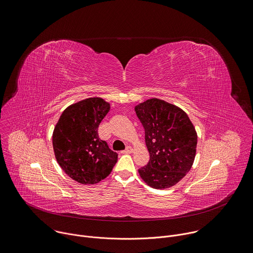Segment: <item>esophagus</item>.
I'll return each mask as SVG.
<instances>
[{"instance_id":"1","label":"esophagus","mask_w":253,"mask_h":253,"mask_svg":"<svg viewBox=\"0 0 253 253\" xmlns=\"http://www.w3.org/2000/svg\"><path fill=\"white\" fill-rule=\"evenodd\" d=\"M131 152H132V148L130 146H126V148L122 151V153H126H126H131Z\"/></svg>"}]
</instances>
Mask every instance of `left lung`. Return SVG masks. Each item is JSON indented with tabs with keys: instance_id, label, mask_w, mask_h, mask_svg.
<instances>
[{
	"instance_id": "8db88e82",
	"label": "left lung",
	"mask_w": 253,
	"mask_h": 253,
	"mask_svg": "<svg viewBox=\"0 0 253 253\" xmlns=\"http://www.w3.org/2000/svg\"><path fill=\"white\" fill-rule=\"evenodd\" d=\"M145 131L150 155L138 169L142 180L154 189L178 183L191 169L197 147V132L187 114L159 99H149L135 107Z\"/></svg>"
}]
</instances>
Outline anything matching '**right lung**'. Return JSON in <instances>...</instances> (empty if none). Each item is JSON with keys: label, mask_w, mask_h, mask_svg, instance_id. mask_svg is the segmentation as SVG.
<instances>
[{"label": "right lung", "mask_w": 253, "mask_h": 253, "mask_svg": "<svg viewBox=\"0 0 253 253\" xmlns=\"http://www.w3.org/2000/svg\"><path fill=\"white\" fill-rule=\"evenodd\" d=\"M110 111L101 98H89L69 106L60 116L52 135L56 160L62 170L81 184L105 179L118 161V153L98 134L99 125Z\"/></svg>", "instance_id": "right-lung-1"}]
</instances>
